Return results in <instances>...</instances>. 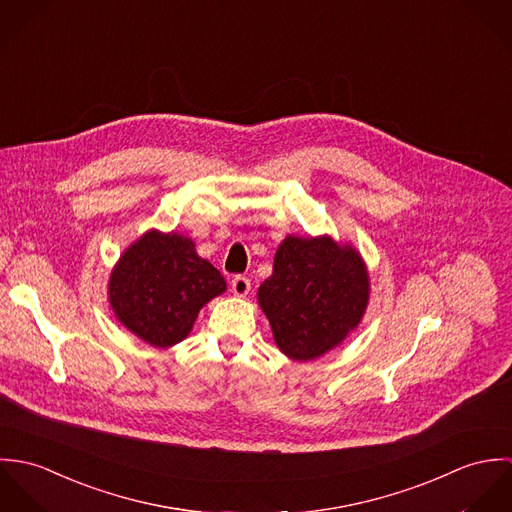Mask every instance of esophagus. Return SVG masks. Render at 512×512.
Masks as SVG:
<instances>
[{
	"label": "esophagus",
	"mask_w": 512,
	"mask_h": 512,
	"mask_svg": "<svg viewBox=\"0 0 512 512\" xmlns=\"http://www.w3.org/2000/svg\"><path fill=\"white\" fill-rule=\"evenodd\" d=\"M230 286H232V293L238 297H244L246 293L250 292V280L246 276H234Z\"/></svg>",
	"instance_id": "obj_1"
}]
</instances>
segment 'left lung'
Segmentation results:
<instances>
[{
	"label": "left lung",
	"mask_w": 512,
	"mask_h": 512,
	"mask_svg": "<svg viewBox=\"0 0 512 512\" xmlns=\"http://www.w3.org/2000/svg\"><path fill=\"white\" fill-rule=\"evenodd\" d=\"M258 301L282 353L295 361L317 359L359 325L368 301L365 264L355 248L329 236H288Z\"/></svg>",
	"instance_id": "8db88e82"
}]
</instances>
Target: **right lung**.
I'll list each match as a JSON object with an SVG mask.
<instances>
[{"label": "right lung", "mask_w": 512, "mask_h": 512, "mask_svg": "<svg viewBox=\"0 0 512 512\" xmlns=\"http://www.w3.org/2000/svg\"><path fill=\"white\" fill-rule=\"evenodd\" d=\"M224 290V278L195 252L193 240L149 230L114 268L110 303L142 341L171 347L189 335L199 309Z\"/></svg>", "instance_id": "right-lung-1"}]
</instances>
